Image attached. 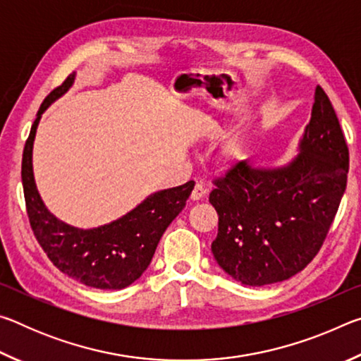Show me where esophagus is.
<instances>
[{
	"label": "esophagus",
	"mask_w": 361,
	"mask_h": 361,
	"mask_svg": "<svg viewBox=\"0 0 361 361\" xmlns=\"http://www.w3.org/2000/svg\"><path fill=\"white\" fill-rule=\"evenodd\" d=\"M205 194H207V189L202 185H200V183H195V186H194L192 192H191V199L192 200H200Z\"/></svg>",
	"instance_id": "obj_1"
}]
</instances>
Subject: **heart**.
Masks as SVG:
<instances>
[{"instance_id": "heart-1", "label": "heart", "mask_w": 361, "mask_h": 361, "mask_svg": "<svg viewBox=\"0 0 361 361\" xmlns=\"http://www.w3.org/2000/svg\"><path fill=\"white\" fill-rule=\"evenodd\" d=\"M245 152H247V143L242 137L232 138L231 142L224 146V156L226 159H229V161H237V159L245 156Z\"/></svg>"}]
</instances>
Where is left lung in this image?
<instances>
[{
    "label": "left lung",
    "instance_id": "8db88e82",
    "mask_svg": "<svg viewBox=\"0 0 361 361\" xmlns=\"http://www.w3.org/2000/svg\"><path fill=\"white\" fill-rule=\"evenodd\" d=\"M298 156L282 167L235 164L215 180L218 213L212 253L242 285L262 286L296 276L315 258L347 186L349 149L320 85Z\"/></svg>",
    "mask_w": 361,
    "mask_h": 361
}]
</instances>
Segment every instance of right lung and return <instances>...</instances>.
Returning a JSON list of instances; mask_svg holds the SVG:
<instances>
[{
	"label": "right lung",
	"instance_id": "1",
	"mask_svg": "<svg viewBox=\"0 0 361 361\" xmlns=\"http://www.w3.org/2000/svg\"><path fill=\"white\" fill-rule=\"evenodd\" d=\"M76 73L49 94L30 130L22 157V185L36 240L59 271L92 288L122 290L142 277L169 224L185 209L194 181L152 192L114 221L81 229L60 221L42 202L33 175V143L39 119L49 105L75 82Z\"/></svg>",
	"mask_w": 361,
	"mask_h": 361
}]
</instances>
